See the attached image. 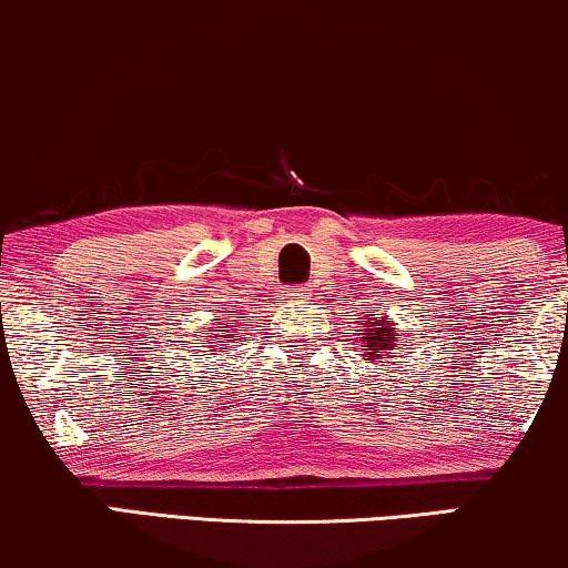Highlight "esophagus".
I'll use <instances>...</instances> for the list:
<instances>
[{"label": "esophagus", "mask_w": 568, "mask_h": 568, "mask_svg": "<svg viewBox=\"0 0 568 568\" xmlns=\"http://www.w3.org/2000/svg\"><path fill=\"white\" fill-rule=\"evenodd\" d=\"M287 295H291V298H306V293H303L301 287H291V293Z\"/></svg>", "instance_id": "esophagus-1"}]
</instances>
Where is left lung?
I'll return each instance as SVG.
<instances>
[{
	"label": "left lung",
	"mask_w": 568,
	"mask_h": 568,
	"mask_svg": "<svg viewBox=\"0 0 568 568\" xmlns=\"http://www.w3.org/2000/svg\"><path fill=\"white\" fill-rule=\"evenodd\" d=\"M398 337H402V334L394 332V324L383 322V316L371 318V329H365V337H361L365 342L363 347H367L365 361L383 363V353H386V349H394ZM388 355H394V353H388Z\"/></svg>",
	"instance_id": "left-lung-1"
}]
</instances>
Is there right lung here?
<instances>
[{"label": "right lung", "mask_w": 568, "mask_h": 568, "mask_svg": "<svg viewBox=\"0 0 568 568\" xmlns=\"http://www.w3.org/2000/svg\"><path fill=\"white\" fill-rule=\"evenodd\" d=\"M213 332H215V329H213ZM219 332H223V334H221V337H223V339H229V337H231V334H226V332H229V329H226V326H221V329H219ZM207 347H213V342H211V345H207ZM211 353H213V349H211Z\"/></svg>", "instance_id": "add662e5"}]
</instances>
